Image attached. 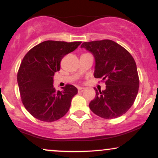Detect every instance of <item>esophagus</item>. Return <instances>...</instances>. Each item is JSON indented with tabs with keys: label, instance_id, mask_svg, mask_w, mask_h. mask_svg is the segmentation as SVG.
I'll use <instances>...</instances> for the list:
<instances>
[{
	"label": "esophagus",
	"instance_id": "obj_1",
	"mask_svg": "<svg viewBox=\"0 0 158 158\" xmlns=\"http://www.w3.org/2000/svg\"><path fill=\"white\" fill-rule=\"evenodd\" d=\"M85 88H78V90H79V92H83L85 90Z\"/></svg>",
	"mask_w": 158,
	"mask_h": 158
}]
</instances>
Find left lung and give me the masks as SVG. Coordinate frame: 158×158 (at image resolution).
Returning <instances> with one entry per match:
<instances>
[{"label": "left lung", "instance_id": "1", "mask_svg": "<svg viewBox=\"0 0 158 158\" xmlns=\"http://www.w3.org/2000/svg\"><path fill=\"white\" fill-rule=\"evenodd\" d=\"M85 48L95 59L94 77L106 80L105 90H96L90 109L104 119H114L131 108L139 89L135 61L124 48L111 40L84 42Z\"/></svg>", "mask_w": 158, "mask_h": 158}]
</instances>
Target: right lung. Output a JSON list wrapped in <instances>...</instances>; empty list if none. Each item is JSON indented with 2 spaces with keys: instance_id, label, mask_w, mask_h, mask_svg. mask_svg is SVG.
<instances>
[{
  "instance_id": "add662e5",
  "label": "right lung",
  "mask_w": 158,
  "mask_h": 158,
  "mask_svg": "<svg viewBox=\"0 0 158 158\" xmlns=\"http://www.w3.org/2000/svg\"><path fill=\"white\" fill-rule=\"evenodd\" d=\"M81 41H45L32 48L23 57L18 73V85L25 108L36 119L53 122L64 117L77 88L67 85L56 90L53 77L60 70L65 55L74 51Z\"/></svg>"
}]
</instances>
